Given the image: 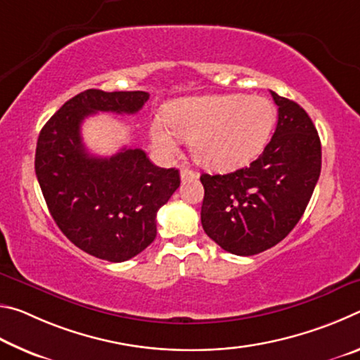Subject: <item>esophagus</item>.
Instances as JSON below:
<instances>
[{
	"instance_id": "1",
	"label": "esophagus",
	"mask_w": 360,
	"mask_h": 360,
	"mask_svg": "<svg viewBox=\"0 0 360 360\" xmlns=\"http://www.w3.org/2000/svg\"><path fill=\"white\" fill-rule=\"evenodd\" d=\"M197 178H198V173L193 172V169H188V168L181 169V179L182 181H191V179H197Z\"/></svg>"
}]
</instances>
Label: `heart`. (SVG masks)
<instances>
[{"mask_svg":"<svg viewBox=\"0 0 360 360\" xmlns=\"http://www.w3.org/2000/svg\"><path fill=\"white\" fill-rule=\"evenodd\" d=\"M276 119V108L265 96H186L167 106V122L152 120L150 138L162 152H174L178 136L188 138L195 162L214 172H230L264 152Z\"/></svg>","mask_w":360,"mask_h":360,"instance_id":"b5f03b06","label":"heart"}]
</instances>
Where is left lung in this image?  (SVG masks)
Listing matches in <instances>:
<instances>
[{"label": "left lung", "mask_w": 360, "mask_h": 360, "mask_svg": "<svg viewBox=\"0 0 360 360\" xmlns=\"http://www.w3.org/2000/svg\"><path fill=\"white\" fill-rule=\"evenodd\" d=\"M278 124L246 168L202 174V225L224 251L254 255L278 245L300 221L321 174V139L307 111L271 92Z\"/></svg>", "instance_id": "8db88e82"}]
</instances>
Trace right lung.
<instances>
[{"label": "right lung", "instance_id": "obj_1", "mask_svg": "<svg viewBox=\"0 0 360 360\" xmlns=\"http://www.w3.org/2000/svg\"><path fill=\"white\" fill-rule=\"evenodd\" d=\"M148 92L89 89L47 120L36 144L34 172L53 221L72 245L94 257L125 262L157 235V211L181 184L176 168H160L141 149L96 157L81 136L96 112L135 114Z\"/></svg>", "mask_w": 360, "mask_h": 360}]
</instances>
